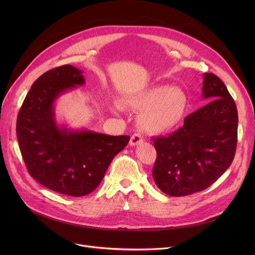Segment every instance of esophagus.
Returning <instances> with one entry per match:
<instances>
[{
    "label": "esophagus",
    "mask_w": 255,
    "mask_h": 255,
    "mask_svg": "<svg viewBox=\"0 0 255 255\" xmlns=\"http://www.w3.org/2000/svg\"><path fill=\"white\" fill-rule=\"evenodd\" d=\"M142 141H143V137H142L140 133H134V134H133L130 138V144L133 145V146H135V145L141 143Z\"/></svg>",
    "instance_id": "34e87169"
}]
</instances>
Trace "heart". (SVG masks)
Returning <instances> with one entry per match:
<instances>
[{"label":"heart","mask_w":255,"mask_h":255,"mask_svg":"<svg viewBox=\"0 0 255 255\" xmlns=\"http://www.w3.org/2000/svg\"><path fill=\"white\" fill-rule=\"evenodd\" d=\"M126 104L141 111L138 123L144 130L161 133L180 124L188 105V97L180 88L158 85L130 96Z\"/></svg>","instance_id":"obj_1"}]
</instances>
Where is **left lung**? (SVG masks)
<instances>
[{"label":"left lung","instance_id":"8db88e82","mask_svg":"<svg viewBox=\"0 0 255 255\" xmlns=\"http://www.w3.org/2000/svg\"><path fill=\"white\" fill-rule=\"evenodd\" d=\"M203 98L210 101L184 120L168 136L154 139L153 178L170 196L205 190L233 162L238 136L237 106L222 80L204 74Z\"/></svg>","mask_w":255,"mask_h":255}]
</instances>
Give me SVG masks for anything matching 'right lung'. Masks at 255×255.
<instances>
[{
	"label": "right lung",
	"instance_id": "add662e5",
	"mask_svg": "<svg viewBox=\"0 0 255 255\" xmlns=\"http://www.w3.org/2000/svg\"><path fill=\"white\" fill-rule=\"evenodd\" d=\"M85 83L83 71L71 65L45 72L26 94L16 121L19 149L30 175L52 191L75 197L97 188L130 139L58 125L56 100Z\"/></svg>",
	"mask_w": 255,
	"mask_h": 255
}]
</instances>
